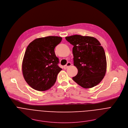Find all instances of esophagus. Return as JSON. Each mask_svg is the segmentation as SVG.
Listing matches in <instances>:
<instances>
[{"label":"esophagus","mask_w":128,"mask_h":128,"mask_svg":"<svg viewBox=\"0 0 128 128\" xmlns=\"http://www.w3.org/2000/svg\"><path fill=\"white\" fill-rule=\"evenodd\" d=\"M70 66H71V63H70V62H68L67 64H66V65H65V66H64V69H67V68H68L69 67H70Z\"/></svg>","instance_id":"obj_1"}]
</instances>
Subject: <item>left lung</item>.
Instances as JSON below:
<instances>
[{
	"mask_svg": "<svg viewBox=\"0 0 128 128\" xmlns=\"http://www.w3.org/2000/svg\"><path fill=\"white\" fill-rule=\"evenodd\" d=\"M65 38L74 46L73 63L78 73L73 80L84 88L97 86L106 71V54L100 42L94 37L77 34Z\"/></svg>",
	"mask_w": 128,
	"mask_h": 128,
	"instance_id": "obj_1",
	"label": "left lung"
}]
</instances>
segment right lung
I'll list each match as a JSON object with an SVG mask.
<instances>
[{"label": "right lung", "mask_w": 128, "mask_h": 128, "mask_svg": "<svg viewBox=\"0 0 128 128\" xmlns=\"http://www.w3.org/2000/svg\"><path fill=\"white\" fill-rule=\"evenodd\" d=\"M62 38L49 36L34 40L28 45L22 63V71L26 83L38 91L50 89L56 82L58 74L62 70L59 67V59L54 49Z\"/></svg>", "instance_id": "right-lung-1"}]
</instances>
